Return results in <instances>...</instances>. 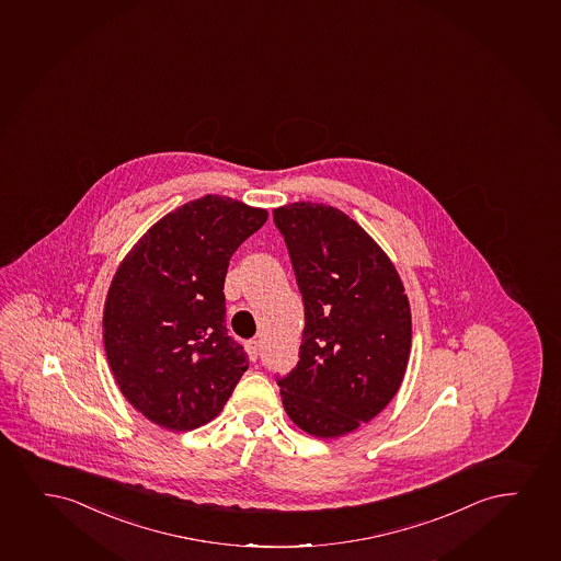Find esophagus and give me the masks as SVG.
Here are the masks:
<instances>
[{"label":"esophagus","mask_w":561,"mask_h":561,"mask_svg":"<svg viewBox=\"0 0 561 561\" xmlns=\"http://www.w3.org/2000/svg\"><path fill=\"white\" fill-rule=\"evenodd\" d=\"M244 348H247V353H249L250 360H255V358H257V353H260V343H257V341H247V343H244Z\"/></svg>","instance_id":"34e87169"}]
</instances>
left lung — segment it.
I'll use <instances>...</instances> for the list:
<instances>
[{
	"label": "left lung",
	"mask_w": 561,
	"mask_h": 561,
	"mask_svg": "<svg viewBox=\"0 0 561 561\" xmlns=\"http://www.w3.org/2000/svg\"><path fill=\"white\" fill-rule=\"evenodd\" d=\"M306 306L296 368L277 379L288 417L340 438L394 398L412 348V311L389 255L337 208L299 201L273 210Z\"/></svg>",
	"instance_id": "left-lung-1"
}]
</instances>
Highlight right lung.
Returning <instances> with one entry per match:
<instances>
[{
	"label": "right lung",
	"instance_id": "add662e5",
	"mask_svg": "<svg viewBox=\"0 0 561 561\" xmlns=\"http://www.w3.org/2000/svg\"><path fill=\"white\" fill-rule=\"evenodd\" d=\"M267 210L220 195L190 201L149 227L107 290L104 347L128 404L184 433L213 421L249 369L227 335V267Z\"/></svg>",
	"mask_w": 561,
	"mask_h": 561
}]
</instances>
